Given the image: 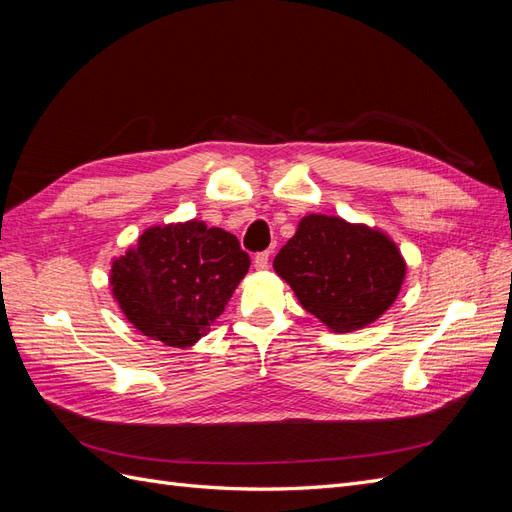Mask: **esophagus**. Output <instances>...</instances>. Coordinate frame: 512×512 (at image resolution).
I'll return each mask as SVG.
<instances>
[{
    "label": "esophagus",
    "mask_w": 512,
    "mask_h": 512,
    "mask_svg": "<svg viewBox=\"0 0 512 512\" xmlns=\"http://www.w3.org/2000/svg\"><path fill=\"white\" fill-rule=\"evenodd\" d=\"M269 258H271V254H269V252H260V254H256V258H254V267H256V271H267V269H269Z\"/></svg>",
    "instance_id": "34e87169"
}]
</instances>
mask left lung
<instances>
[{"instance_id": "8db88e82", "label": "left lung", "mask_w": 512, "mask_h": 512, "mask_svg": "<svg viewBox=\"0 0 512 512\" xmlns=\"http://www.w3.org/2000/svg\"><path fill=\"white\" fill-rule=\"evenodd\" d=\"M406 260L380 228L309 213L273 260L299 303L333 333L359 331L389 309L406 280Z\"/></svg>"}]
</instances>
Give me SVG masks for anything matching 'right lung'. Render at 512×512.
Instances as JSON below:
<instances>
[{
  "label": "right lung",
  "instance_id": "right-lung-1",
  "mask_svg": "<svg viewBox=\"0 0 512 512\" xmlns=\"http://www.w3.org/2000/svg\"><path fill=\"white\" fill-rule=\"evenodd\" d=\"M250 269L235 235L200 220L149 226L111 260L108 286L132 327L164 346L207 335Z\"/></svg>",
  "mask_w": 512,
  "mask_h": 512
}]
</instances>
